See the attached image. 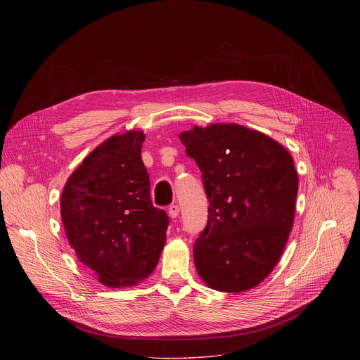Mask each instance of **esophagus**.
I'll return each instance as SVG.
<instances>
[{
    "label": "esophagus",
    "instance_id": "34e87169",
    "mask_svg": "<svg viewBox=\"0 0 360 360\" xmlns=\"http://www.w3.org/2000/svg\"><path fill=\"white\" fill-rule=\"evenodd\" d=\"M168 214L172 219H175L178 215H179V207L178 205H171V207L168 208Z\"/></svg>",
    "mask_w": 360,
    "mask_h": 360
}]
</instances>
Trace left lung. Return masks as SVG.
<instances>
[{
	"label": "left lung",
	"mask_w": 360,
	"mask_h": 360,
	"mask_svg": "<svg viewBox=\"0 0 360 360\" xmlns=\"http://www.w3.org/2000/svg\"><path fill=\"white\" fill-rule=\"evenodd\" d=\"M179 139L210 199L208 224L193 245L198 275L219 292L252 289L279 262L293 225V158L271 136L238 124L193 127Z\"/></svg>",
	"instance_id": "left-lung-1"
}]
</instances>
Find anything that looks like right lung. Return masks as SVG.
Masks as SVG:
<instances>
[{
	"instance_id": "add662e5",
	"label": "right lung",
	"mask_w": 360,
	"mask_h": 360,
	"mask_svg": "<svg viewBox=\"0 0 360 360\" xmlns=\"http://www.w3.org/2000/svg\"><path fill=\"white\" fill-rule=\"evenodd\" d=\"M142 131L98 145L68 178L61 219L77 258L108 288L135 286L155 269L169 218L152 205Z\"/></svg>"
}]
</instances>
